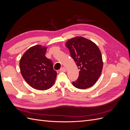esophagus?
I'll use <instances>...</instances> for the list:
<instances>
[{"label":"esophagus","mask_w":130,"mask_h":130,"mask_svg":"<svg viewBox=\"0 0 130 130\" xmlns=\"http://www.w3.org/2000/svg\"><path fill=\"white\" fill-rule=\"evenodd\" d=\"M60 71H61V72H65L67 71V69H66V68L65 67H62L61 69H60Z\"/></svg>","instance_id":"obj_1"}]
</instances>
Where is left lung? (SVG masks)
I'll use <instances>...</instances> for the list:
<instances>
[{"label":"left lung","mask_w":130,"mask_h":130,"mask_svg":"<svg viewBox=\"0 0 130 130\" xmlns=\"http://www.w3.org/2000/svg\"><path fill=\"white\" fill-rule=\"evenodd\" d=\"M78 69L79 77L72 82L78 89L92 87L102 73L103 62L101 52L92 41L82 37L69 40L66 44Z\"/></svg>","instance_id":"1"}]
</instances>
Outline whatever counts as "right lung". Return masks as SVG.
Here are the masks:
<instances>
[{
    "label": "right lung",
    "instance_id": "add662e5",
    "mask_svg": "<svg viewBox=\"0 0 130 130\" xmlns=\"http://www.w3.org/2000/svg\"><path fill=\"white\" fill-rule=\"evenodd\" d=\"M47 47L36 45L25 52L20 61L21 73L28 84L35 89L45 90L55 83L57 72L52 61L45 56Z\"/></svg>",
    "mask_w": 130,
    "mask_h": 130
}]
</instances>
